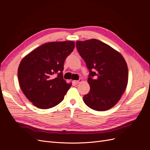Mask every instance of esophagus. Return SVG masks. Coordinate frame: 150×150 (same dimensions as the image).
<instances>
[{
  "label": "esophagus",
  "mask_w": 150,
  "mask_h": 150,
  "mask_svg": "<svg viewBox=\"0 0 150 150\" xmlns=\"http://www.w3.org/2000/svg\"><path fill=\"white\" fill-rule=\"evenodd\" d=\"M83 80H82V79H80L79 80H78V81H74L73 82L75 83V84H79L80 82H81V81H82Z\"/></svg>",
  "instance_id": "esophagus-1"
}]
</instances>
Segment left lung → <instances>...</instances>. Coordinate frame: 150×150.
Here are the masks:
<instances>
[{"mask_svg": "<svg viewBox=\"0 0 150 150\" xmlns=\"http://www.w3.org/2000/svg\"><path fill=\"white\" fill-rule=\"evenodd\" d=\"M77 49L89 71V92L83 101L98 111L110 110L117 104L128 84V70L124 57L109 45L91 39L77 41Z\"/></svg>", "mask_w": 150, "mask_h": 150, "instance_id": "obj_1", "label": "left lung"}]
</instances>
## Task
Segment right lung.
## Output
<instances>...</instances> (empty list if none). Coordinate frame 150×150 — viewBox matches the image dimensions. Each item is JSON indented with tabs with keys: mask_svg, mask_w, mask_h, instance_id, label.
<instances>
[{
	"mask_svg": "<svg viewBox=\"0 0 150 150\" xmlns=\"http://www.w3.org/2000/svg\"><path fill=\"white\" fill-rule=\"evenodd\" d=\"M74 47L71 40L46 43L21 61L18 68L21 88L35 106L46 110L64 99L72 85L63 79L64 63Z\"/></svg>",
	"mask_w": 150,
	"mask_h": 150,
	"instance_id": "1",
	"label": "right lung"
}]
</instances>
